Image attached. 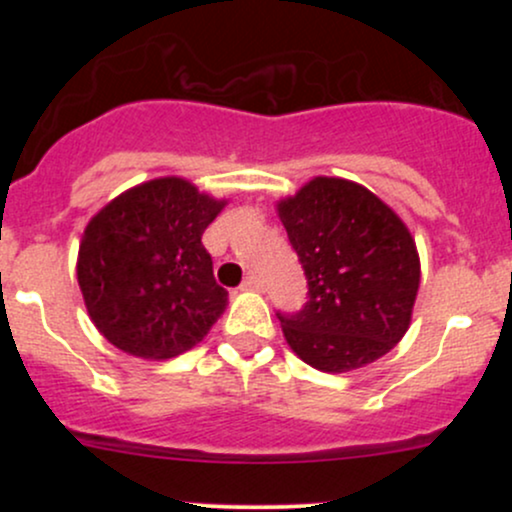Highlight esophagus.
Listing matches in <instances>:
<instances>
[{
  "label": "esophagus",
  "mask_w": 512,
  "mask_h": 512,
  "mask_svg": "<svg viewBox=\"0 0 512 512\" xmlns=\"http://www.w3.org/2000/svg\"><path fill=\"white\" fill-rule=\"evenodd\" d=\"M240 289H243V291H262L264 289V281L257 274H248L243 279V284H240Z\"/></svg>",
  "instance_id": "1"
}]
</instances>
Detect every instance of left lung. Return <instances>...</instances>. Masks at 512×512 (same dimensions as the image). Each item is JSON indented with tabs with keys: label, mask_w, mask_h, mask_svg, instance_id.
<instances>
[{
	"label": "left lung",
	"mask_w": 512,
	"mask_h": 512,
	"mask_svg": "<svg viewBox=\"0 0 512 512\" xmlns=\"http://www.w3.org/2000/svg\"><path fill=\"white\" fill-rule=\"evenodd\" d=\"M308 301L276 313L308 366L344 373L385 356L407 332L419 291V255L407 226L356 182L315 178L279 204Z\"/></svg>",
	"instance_id": "left-lung-1"
}]
</instances>
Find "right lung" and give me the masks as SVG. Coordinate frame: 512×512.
Wrapping results in <instances>:
<instances>
[{
	"mask_svg": "<svg viewBox=\"0 0 512 512\" xmlns=\"http://www.w3.org/2000/svg\"><path fill=\"white\" fill-rule=\"evenodd\" d=\"M223 202L180 178L144 182L101 209L79 245L81 293L110 344L144 358L192 349L226 308L202 233Z\"/></svg>",
	"mask_w": 512,
	"mask_h": 512,
	"instance_id": "add662e5",
	"label": "right lung"
}]
</instances>
